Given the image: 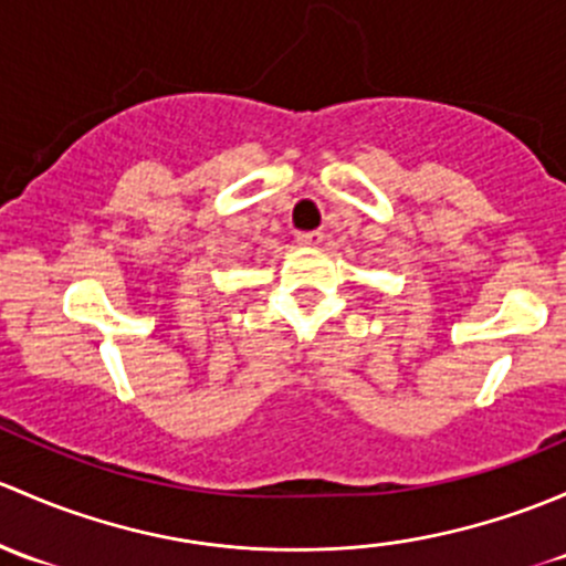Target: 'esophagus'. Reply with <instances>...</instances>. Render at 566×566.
Masks as SVG:
<instances>
[{"label":"esophagus","instance_id":"1","mask_svg":"<svg viewBox=\"0 0 566 566\" xmlns=\"http://www.w3.org/2000/svg\"><path fill=\"white\" fill-rule=\"evenodd\" d=\"M296 242L307 244V248H316V244L324 242V231H300V234H296Z\"/></svg>","mask_w":566,"mask_h":566}]
</instances>
